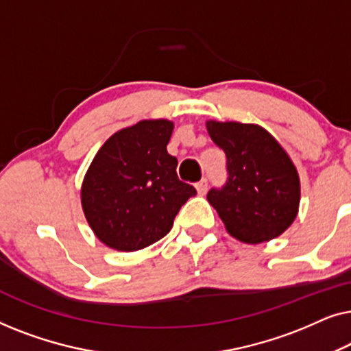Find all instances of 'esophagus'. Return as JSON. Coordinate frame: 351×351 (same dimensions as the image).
<instances>
[{"instance_id": "esophagus-1", "label": "esophagus", "mask_w": 351, "mask_h": 351, "mask_svg": "<svg viewBox=\"0 0 351 351\" xmlns=\"http://www.w3.org/2000/svg\"><path fill=\"white\" fill-rule=\"evenodd\" d=\"M195 186H196V191H198V195H204L206 190H208V180L201 179Z\"/></svg>"}]
</instances>
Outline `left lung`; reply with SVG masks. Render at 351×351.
Here are the masks:
<instances>
[{"label":"left lung","mask_w":351,"mask_h":351,"mask_svg":"<svg viewBox=\"0 0 351 351\" xmlns=\"http://www.w3.org/2000/svg\"><path fill=\"white\" fill-rule=\"evenodd\" d=\"M227 156L228 180L208 201L238 241L261 244L291 227L299 213L300 179L281 143L258 124L206 121Z\"/></svg>","instance_id":"8db88e82"}]
</instances>
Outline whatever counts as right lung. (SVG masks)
Returning <instances> with one entry per match:
<instances>
[{"instance_id": "1", "label": "right lung", "mask_w": 351, "mask_h": 351, "mask_svg": "<svg viewBox=\"0 0 351 351\" xmlns=\"http://www.w3.org/2000/svg\"><path fill=\"white\" fill-rule=\"evenodd\" d=\"M174 131L169 119H142L114 132L86 171L81 208L99 241L134 252L160 241L193 186L179 180L167 153Z\"/></svg>"}]
</instances>
